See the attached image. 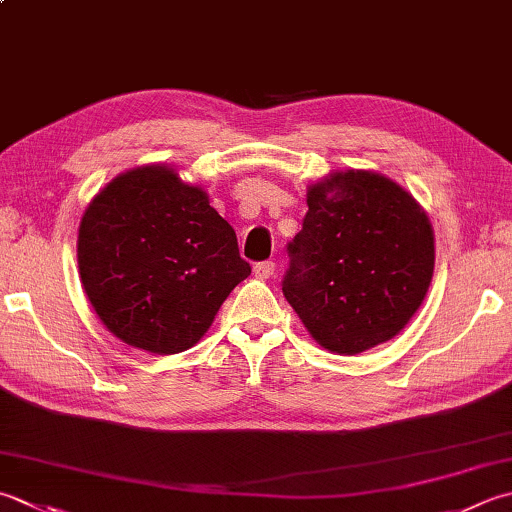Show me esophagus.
Returning a JSON list of instances; mask_svg holds the SVG:
<instances>
[{
	"label": "esophagus",
	"instance_id": "1",
	"mask_svg": "<svg viewBox=\"0 0 512 512\" xmlns=\"http://www.w3.org/2000/svg\"><path fill=\"white\" fill-rule=\"evenodd\" d=\"M253 273L257 279H268L275 273V264L273 262H259L253 266Z\"/></svg>",
	"mask_w": 512,
	"mask_h": 512
}]
</instances>
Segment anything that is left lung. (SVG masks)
I'll return each instance as SVG.
<instances>
[{
  "instance_id": "8db88e82",
  "label": "left lung",
  "mask_w": 512,
  "mask_h": 512,
  "mask_svg": "<svg viewBox=\"0 0 512 512\" xmlns=\"http://www.w3.org/2000/svg\"><path fill=\"white\" fill-rule=\"evenodd\" d=\"M282 290L319 346L357 355L399 335L428 293L435 235L424 208L373 170L308 186Z\"/></svg>"
}]
</instances>
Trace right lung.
Wrapping results in <instances>:
<instances>
[{
	"mask_svg": "<svg viewBox=\"0 0 512 512\" xmlns=\"http://www.w3.org/2000/svg\"><path fill=\"white\" fill-rule=\"evenodd\" d=\"M79 277L102 324L155 355L193 348L250 264L199 186L164 164L117 175L88 204Z\"/></svg>",
	"mask_w": 512,
	"mask_h": 512,
	"instance_id": "right-lung-1",
	"label": "right lung"
}]
</instances>
